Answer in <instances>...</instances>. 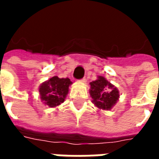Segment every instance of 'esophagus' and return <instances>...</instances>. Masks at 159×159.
<instances>
[{
  "mask_svg": "<svg viewBox=\"0 0 159 159\" xmlns=\"http://www.w3.org/2000/svg\"><path fill=\"white\" fill-rule=\"evenodd\" d=\"M79 82H80V83H85L87 82V79L85 78V77H84V78H83V79L80 80Z\"/></svg>",
  "mask_w": 159,
  "mask_h": 159,
  "instance_id": "esophagus-1",
  "label": "esophagus"
}]
</instances>
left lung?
Returning a JSON list of instances; mask_svg holds the SVG:
<instances>
[{"mask_svg": "<svg viewBox=\"0 0 159 159\" xmlns=\"http://www.w3.org/2000/svg\"><path fill=\"white\" fill-rule=\"evenodd\" d=\"M89 93L94 106L107 111L116 105L120 96L117 88L102 76H99L97 80L90 83Z\"/></svg>", "mask_w": 159, "mask_h": 159, "instance_id": "left-lung-1", "label": "left lung"}]
</instances>
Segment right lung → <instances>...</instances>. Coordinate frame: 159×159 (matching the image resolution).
<instances>
[{"instance_id": "1", "label": "right lung", "mask_w": 159, "mask_h": 159, "mask_svg": "<svg viewBox=\"0 0 159 159\" xmlns=\"http://www.w3.org/2000/svg\"><path fill=\"white\" fill-rule=\"evenodd\" d=\"M71 83L69 78L52 76L40 85V98L42 102L49 107H58L66 100Z\"/></svg>"}]
</instances>
